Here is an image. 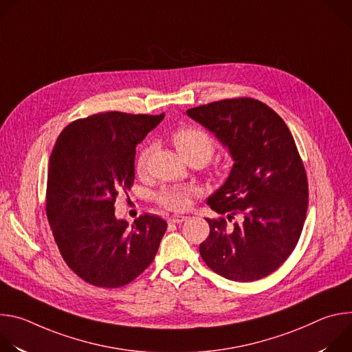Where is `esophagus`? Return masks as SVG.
<instances>
[{"label":"esophagus","mask_w":352,"mask_h":352,"mask_svg":"<svg viewBox=\"0 0 352 352\" xmlns=\"http://www.w3.org/2000/svg\"><path fill=\"white\" fill-rule=\"evenodd\" d=\"M188 217L186 216H182V214H174V216H171L170 217V223H182V221H185Z\"/></svg>","instance_id":"34e87169"}]
</instances>
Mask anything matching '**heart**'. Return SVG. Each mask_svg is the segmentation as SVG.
I'll return each instance as SVG.
<instances>
[{
	"label": "heart",
	"instance_id": "obj_1",
	"mask_svg": "<svg viewBox=\"0 0 352 352\" xmlns=\"http://www.w3.org/2000/svg\"><path fill=\"white\" fill-rule=\"evenodd\" d=\"M171 140L177 147L178 153L185 160L196 157L206 163L214 152L213 139L204 129L196 126H182L177 129L173 133ZM148 155L150 146H143L138 152L135 159V170L138 174H143L146 171ZM199 193L200 189L195 185H171L163 188L157 193L156 199L157 204L163 208L174 212H181L190 206L192 197Z\"/></svg>",
	"mask_w": 352,
	"mask_h": 352
}]
</instances>
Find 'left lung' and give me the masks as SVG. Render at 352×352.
I'll use <instances>...</instances> for the list:
<instances>
[{"mask_svg":"<svg viewBox=\"0 0 352 352\" xmlns=\"http://www.w3.org/2000/svg\"><path fill=\"white\" fill-rule=\"evenodd\" d=\"M186 114L213 132L234 160L226 184L208 199L221 217L206 219L210 234L199 246L200 256L228 280H261L288 259L307 219L308 179L295 140L274 110L250 97Z\"/></svg>","mask_w":352,"mask_h":352,"instance_id":"left-lung-1","label":"left lung"}]
</instances>
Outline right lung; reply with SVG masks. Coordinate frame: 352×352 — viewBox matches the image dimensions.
<instances>
[{
    "mask_svg": "<svg viewBox=\"0 0 352 352\" xmlns=\"http://www.w3.org/2000/svg\"><path fill=\"white\" fill-rule=\"evenodd\" d=\"M164 114L109 111L71 122L50 156L45 212L60 254L86 283L129 284L153 262L167 223L116 219L117 196L133 185L135 148Z\"/></svg>",
    "mask_w": 352,
    "mask_h": 352,
    "instance_id": "1",
    "label": "right lung"
}]
</instances>
